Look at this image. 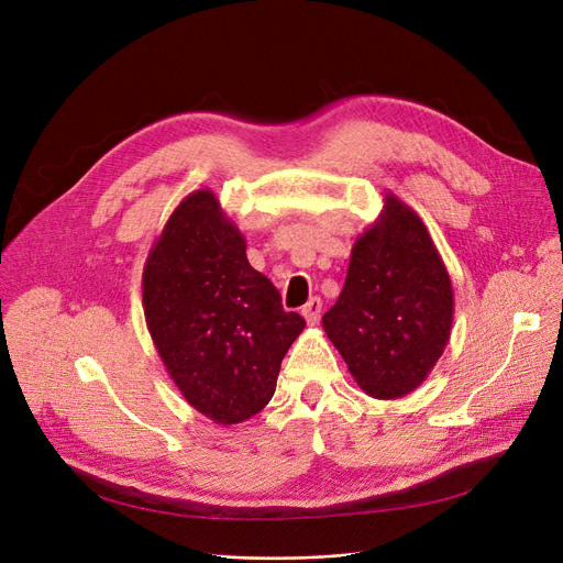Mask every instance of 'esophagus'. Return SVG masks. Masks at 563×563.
<instances>
[{"label": "esophagus", "mask_w": 563, "mask_h": 563, "mask_svg": "<svg viewBox=\"0 0 563 563\" xmlns=\"http://www.w3.org/2000/svg\"><path fill=\"white\" fill-rule=\"evenodd\" d=\"M320 313H322V300L320 297H311V300L302 307V316L309 324H316L320 320Z\"/></svg>", "instance_id": "1"}]
</instances>
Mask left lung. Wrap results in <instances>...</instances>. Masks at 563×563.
Here are the masks:
<instances>
[{
    "label": "left lung",
    "mask_w": 563,
    "mask_h": 563,
    "mask_svg": "<svg viewBox=\"0 0 563 563\" xmlns=\"http://www.w3.org/2000/svg\"><path fill=\"white\" fill-rule=\"evenodd\" d=\"M454 290L420 216L384 192L379 218L356 239L327 339L373 398L409 395L432 373L452 329Z\"/></svg>",
    "instance_id": "1"
}]
</instances>
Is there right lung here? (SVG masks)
<instances>
[{"label":"right lung","instance_id":"add662e5","mask_svg":"<svg viewBox=\"0 0 563 563\" xmlns=\"http://www.w3.org/2000/svg\"><path fill=\"white\" fill-rule=\"evenodd\" d=\"M143 309L165 371L216 424H239L271 402L282 358L307 324L250 266L241 229L209 188L186 195L156 236Z\"/></svg>","mask_w":563,"mask_h":563}]
</instances>
